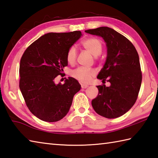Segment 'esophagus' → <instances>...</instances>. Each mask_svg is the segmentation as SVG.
<instances>
[{
  "instance_id": "34e87169",
  "label": "esophagus",
  "mask_w": 158,
  "mask_h": 158,
  "mask_svg": "<svg viewBox=\"0 0 158 158\" xmlns=\"http://www.w3.org/2000/svg\"><path fill=\"white\" fill-rule=\"evenodd\" d=\"M88 87V85H85V84H81V88L83 89H85Z\"/></svg>"
}]
</instances>
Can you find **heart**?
<instances>
[{
	"label": "heart",
	"mask_w": 158,
	"mask_h": 158,
	"mask_svg": "<svg viewBox=\"0 0 158 158\" xmlns=\"http://www.w3.org/2000/svg\"><path fill=\"white\" fill-rule=\"evenodd\" d=\"M81 45L86 51L91 53L93 56L97 57L100 55L103 49V43L101 40L97 38H89L81 42ZM77 59V51L74 46L71 47L68 50L66 53V60L68 63L73 64L75 62ZM71 75L75 77L78 81L83 83H88L91 81L92 77L95 75L94 71L84 67H79L74 70Z\"/></svg>",
	"instance_id": "1"
}]
</instances>
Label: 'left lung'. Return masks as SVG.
Returning a JSON list of instances; mask_svg holds the SVG:
<instances>
[{"mask_svg": "<svg viewBox=\"0 0 158 158\" xmlns=\"http://www.w3.org/2000/svg\"><path fill=\"white\" fill-rule=\"evenodd\" d=\"M101 36L106 42V63L97 76L103 83L97 86L98 94L92 101L96 112L107 118H116L131 109L137 100L142 72L136 49L129 40L107 27L85 31Z\"/></svg>", "mask_w": 158, "mask_h": 158, "instance_id": "obj_1", "label": "left lung"}]
</instances>
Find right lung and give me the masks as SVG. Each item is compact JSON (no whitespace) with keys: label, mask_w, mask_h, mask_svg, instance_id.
Returning <instances> with one entry per match:
<instances>
[{"label":"right lung","mask_w":158,"mask_h":158,"mask_svg":"<svg viewBox=\"0 0 158 158\" xmlns=\"http://www.w3.org/2000/svg\"><path fill=\"white\" fill-rule=\"evenodd\" d=\"M82 35L80 31L48 33L33 42L21 57L19 87L30 112L46 122H57L66 115L81 85L69 77L56 84L54 79L68 66L66 53Z\"/></svg>","instance_id":"right-lung-1"}]
</instances>
